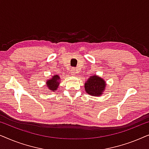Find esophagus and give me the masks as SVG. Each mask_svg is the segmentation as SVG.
<instances>
[{
  "instance_id": "esophagus-1",
  "label": "esophagus",
  "mask_w": 149,
  "mask_h": 149,
  "mask_svg": "<svg viewBox=\"0 0 149 149\" xmlns=\"http://www.w3.org/2000/svg\"><path fill=\"white\" fill-rule=\"evenodd\" d=\"M70 73H71V74H72V75H75V74H76V73H77L76 69H74V68L71 69Z\"/></svg>"
}]
</instances>
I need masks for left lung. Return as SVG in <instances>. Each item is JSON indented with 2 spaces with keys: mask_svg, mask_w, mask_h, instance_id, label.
<instances>
[{
  "mask_svg": "<svg viewBox=\"0 0 149 149\" xmlns=\"http://www.w3.org/2000/svg\"><path fill=\"white\" fill-rule=\"evenodd\" d=\"M107 83L104 79L94 74L87 79L85 83V92L93 96H100L105 90Z\"/></svg>",
  "mask_w": 149,
  "mask_h": 149,
  "instance_id": "1",
  "label": "left lung"
}]
</instances>
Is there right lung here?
<instances>
[{
	"mask_svg": "<svg viewBox=\"0 0 149 149\" xmlns=\"http://www.w3.org/2000/svg\"><path fill=\"white\" fill-rule=\"evenodd\" d=\"M61 79L60 77L58 74H55L52 78L48 79L46 82L47 87H48V89L51 91H56L58 88V86L60 85Z\"/></svg>",
	"mask_w": 149,
	"mask_h": 149,
	"instance_id": "1",
	"label": "right lung"
}]
</instances>
